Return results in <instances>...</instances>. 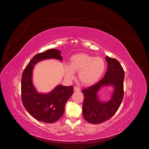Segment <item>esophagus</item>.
I'll list each match as a JSON object with an SVG mask.
<instances>
[{
	"instance_id": "esophagus-1",
	"label": "esophagus",
	"mask_w": 149,
	"mask_h": 149,
	"mask_svg": "<svg viewBox=\"0 0 149 149\" xmlns=\"http://www.w3.org/2000/svg\"><path fill=\"white\" fill-rule=\"evenodd\" d=\"M74 90L75 91H79L81 90H80V88H79V87H74Z\"/></svg>"
}]
</instances>
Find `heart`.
Returning a JSON list of instances; mask_svg holds the SVG:
<instances>
[{
    "instance_id": "1",
    "label": "heart",
    "mask_w": 149,
    "mask_h": 149,
    "mask_svg": "<svg viewBox=\"0 0 149 149\" xmlns=\"http://www.w3.org/2000/svg\"><path fill=\"white\" fill-rule=\"evenodd\" d=\"M105 66V62L101 57L78 54L70 58L68 66L65 67V74L66 77L71 79L74 77V72H78L79 81L85 86H90L102 76Z\"/></svg>"
}]
</instances>
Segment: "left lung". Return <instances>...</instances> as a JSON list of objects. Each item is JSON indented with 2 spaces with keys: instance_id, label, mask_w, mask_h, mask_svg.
<instances>
[{
  "instance_id": "1",
  "label": "left lung",
  "mask_w": 149,
  "mask_h": 149,
  "mask_svg": "<svg viewBox=\"0 0 149 149\" xmlns=\"http://www.w3.org/2000/svg\"><path fill=\"white\" fill-rule=\"evenodd\" d=\"M105 59L108 65L104 77L93 86L82 90L84 96L83 117L92 124H100L111 118L120 107L124 97V70L116 59L106 56ZM105 85L114 87L112 98L106 103L100 102L97 96L99 90Z\"/></svg>"
}]
</instances>
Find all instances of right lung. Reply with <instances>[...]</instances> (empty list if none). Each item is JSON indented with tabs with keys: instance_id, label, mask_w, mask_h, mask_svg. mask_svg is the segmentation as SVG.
I'll use <instances>...</instances> for the list:
<instances>
[{
	"instance_id": "add662e5",
	"label": "right lung",
	"mask_w": 149,
	"mask_h": 149,
	"mask_svg": "<svg viewBox=\"0 0 149 149\" xmlns=\"http://www.w3.org/2000/svg\"><path fill=\"white\" fill-rule=\"evenodd\" d=\"M61 51L51 49L35 55L25 68L21 79V98L26 111L36 120L52 123L63 116L65 105L73 94L72 86L58 85L51 93L40 94L36 91L32 81L34 65L42 60L55 58L62 60Z\"/></svg>"
}]
</instances>
